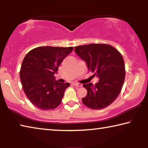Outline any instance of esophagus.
<instances>
[{"label": "esophagus", "instance_id": "1", "mask_svg": "<svg viewBox=\"0 0 148 148\" xmlns=\"http://www.w3.org/2000/svg\"><path fill=\"white\" fill-rule=\"evenodd\" d=\"M73 85H74V86H76V87H82V84H78V83H74V84H73Z\"/></svg>", "mask_w": 148, "mask_h": 148}]
</instances>
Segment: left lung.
I'll return each mask as SVG.
<instances>
[{"label":"left lung","instance_id":"8db88e82","mask_svg":"<svg viewBox=\"0 0 148 148\" xmlns=\"http://www.w3.org/2000/svg\"><path fill=\"white\" fill-rule=\"evenodd\" d=\"M74 51L86 62L89 71L95 72L99 80L93 86L85 84L87 94L82 102L91 109L108 106L119 95L125 77L123 57L114 47L104 44H91L74 47Z\"/></svg>","mask_w":148,"mask_h":148}]
</instances>
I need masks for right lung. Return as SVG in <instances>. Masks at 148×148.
Here are the masks:
<instances>
[{
	"mask_svg": "<svg viewBox=\"0 0 148 148\" xmlns=\"http://www.w3.org/2000/svg\"><path fill=\"white\" fill-rule=\"evenodd\" d=\"M73 47L42 46L26 55L20 70L23 91L31 103L39 109L49 110L61 104L69 83L56 80L59 65Z\"/></svg>",
	"mask_w": 148,
	"mask_h": 148,
	"instance_id": "add662e5",
	"label": "right lung"
}]
</instances>
